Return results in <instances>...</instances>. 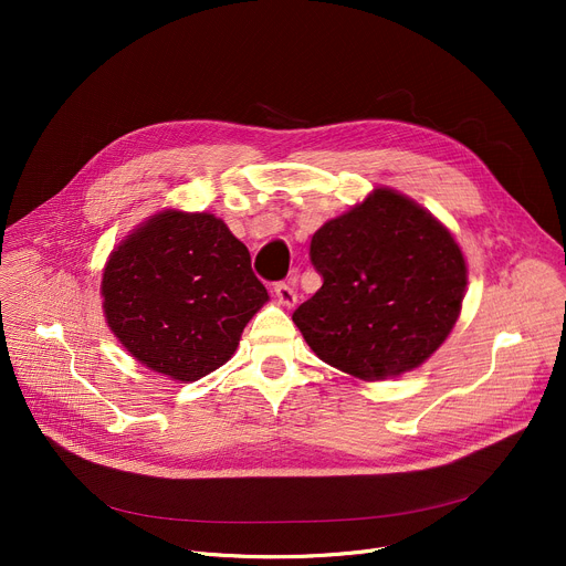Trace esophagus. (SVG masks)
<instances>
[{
  "mask_svg": "<svg viewBox=\"0 0 566 566\" xmlns=\"http://www.w3.org/2000/svg\"><path fill=\"white\" fill-rule=\"evenodd\" d=\"M273 291H275V298L280 301V305H284V307H293L295 305V291L286 282L273 284Z\"/></svg>",
  "mask_w": 566,
  "mask_h": 566,
  "instance_id": "obj_1",
  "label": "esophagus"
}]
</instances>
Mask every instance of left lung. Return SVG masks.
Returning a JSON list of instances; mask_svg holds the SVG:
<instances>
[{
    "label": "left lung",
    "mask_w": 566,
    "mask_h": 566,
    "mask_svg": "<svg viewBox=\"0 0 566 566\" xmlns=\"http://www.w3.org/2000/svg\"><path fill=\"white\" fill-rule=\"evenodd\" d=\"M321 289L293 312L323 363L363 380L420 367L461 314L468 268L454 235L429 211L376 188L314 235Z\"/></svg>",
    "instance_id": "left-lung-1"
}]
</instances>
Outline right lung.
<instances>
[{
  "mask_svg": "<svg viewBox=\"0 0 566 566\" xmlns=\"http://www.w3.org/2000/svg\"><path fill=\"white\" fill-rule=\"evenodd\" d=\"M101 295L109 331L133 358L184 382L222 367L268 301L248 248L220 218L174 208L109 254Z\"/></svg>",
  "mask_w": 566,
  "mask_h": 566,
  "instance_id": "right-lung-1",
  "label": "right lung"
}]
</instances>
